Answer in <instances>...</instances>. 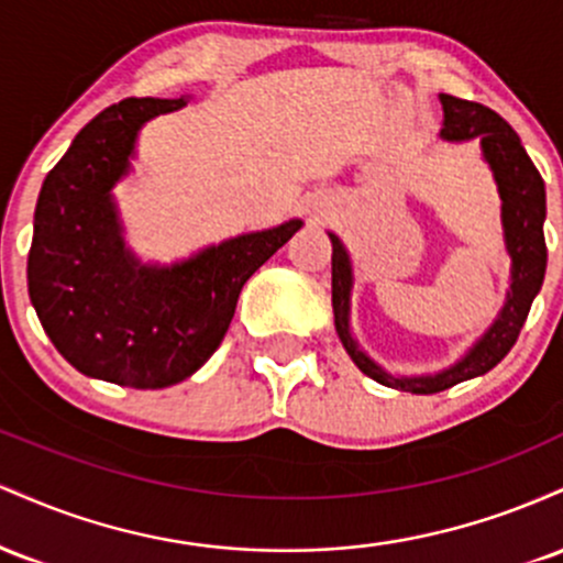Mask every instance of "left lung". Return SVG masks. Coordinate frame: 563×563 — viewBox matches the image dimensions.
Here are the masks:
<instances>
[{"mask_svg": "<svg viewBox=\"0 0 563 563\" xmlns=\"http://www.w3.org/2000/svg\"><path fill=\"white\" fill-rule=\"evenodd\" d=\"M439 100H442L444 111V124L439 137L448 142L479 140L482 156L493 169L497 192H500L503 200L500 222L506 251L510 256V288L500 314L484 331L482 339L448 371L431 373V376H391L376 360L367 357L354 341L352 328H349V303H352L354 286L352 262H349V254L339 235L328 232L333 243V320L341 344H344L352 363L365 376L389 386V389L410 394H437L461 384V380L484 376L487 371H493L519 339L529 307H532L534 296L542 286L548 264L545 232H542V222H545V183H542L540 172L534 169L532 158L527 156L519 134L510 129L508 121H503L500 115L479 106V102H468L452 95H439Z\"/></svg>", "mask_w": 563, "mask_h": 563, "instance_id": "8db88e82", "label": "left lung"}]
</instances>
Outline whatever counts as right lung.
Masks as SVG:
<instances>
[{
	"instance_id": "right-lung-1",
	"label": "right lung",
	"mask_w": 563,
	"mask_h": 563,
	"mask_svg": "<svg viewBox=\"0 0 563 563\" xmlns=\"http://www.w3.org/2000/svg\"><path fill=\"white\" fill-rule=\"evenodd\" d=\"M187 97H129L97 113L44 179L29 251V296L57 352L89 378L164 389L198 371L228 333L251 275L301 228L245 232L190 260L142 264L124 243L113 187L145 121Z\"/></svg>"
}]
</instances>
